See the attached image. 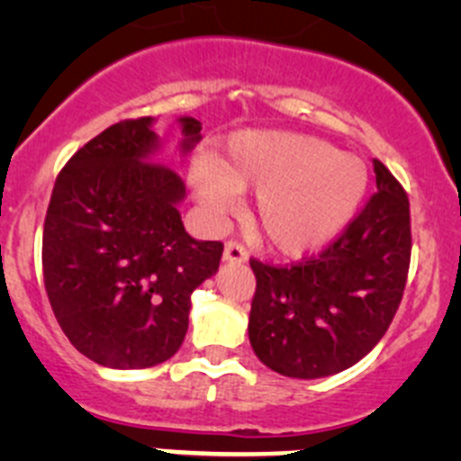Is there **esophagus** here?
<instances>
[{"mask_svg": "<svg viewBox=\"0 0 461 461\" xmlns=\"http://www.w3.org/2000/svg\"><path fill=\"white\" fill-rule=\"evenodd\" d=\"M249 257L248 248H245L243 243H239V240H230V243L225 245V254H222V258L227 260V263H245Z\"/></svg>", "mask_w": 461, "mask_h": 461, "instance_id": "1", "label": "esophagus"}]
</instances>
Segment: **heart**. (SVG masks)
<instances>
[{
  "label": "heart",
  "instance_id": "1",
  "mask_svg": "<svg viewBox=\"0 0 461 461\" xmlns=\"http://www.w3.org/2000/svg\"><path fill=\"white\" fill-rule=\"evenodd\" d=\"M366 185L359 158L287 131L240 133L221 158L192 174L198 203L213 216L234 204L236 192L257 189L254 221L283 254L312 252L332 240L359 207Z\"/></svg>",
  "mask_w": 461,
  "mask_h": 461
}]
</instances>
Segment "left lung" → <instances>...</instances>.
<instances>
[{
  "label": "left lung",
  "instance_id": "obj_1",
  "mask_svg": "<svg viewBox=\"0 0 461 461\" xmlns=\"http://www.w3.org/2000/svg\"><path fill=\"white\" fill-rule=\"evenodd\" d=\"M376 192L346 230L294 265L252 258L249 343L274 373L337 375L364 359L393 323L411 267V203L381 160Z\"/></svg>",
  "mask_w": 461,
  "mask_h": 461
}]
</instances>
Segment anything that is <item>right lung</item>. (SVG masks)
<instances>
[{
	"label": "right lung",
	"instance_id": "obj_1",
	"mask_svg": "<svg viewBox=\"0 0 461 461\" xmlns=\"http://www.w3.org/2000/svg\"><path fill=\"white\" fill-rule=\"evenodd\" d=\"M151 118L122 120L77 149L55 180L41 239L50 308L95 364L151 368L183 346L192 292L216 274L221 240L185 231V183L153 162ZM189 151L201 122L180 118Z\"/></svg>",
	"mask_w": 461,
	"mask_h": 461
}]
</instances>
